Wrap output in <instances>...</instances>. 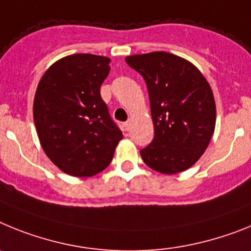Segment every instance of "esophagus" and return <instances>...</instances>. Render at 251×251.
<instances>
[{"mask_svg": "<svg viewBox=\"0 0 251 251\" xmlns=\"http://www.w3.org/2000/svg\"><path fill=\"white\" fill-rule=\"evenodd\" d=\"M130 126H131V121H130V120H127L126 123H124V128H125L126 131H128V130H130Z\"/></svg>", "mask_w": 251, "mask_h": 251, "instance_id": "obj_1", "label": "esophagus"}]
</instances>
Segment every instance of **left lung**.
Returning a JSON list of instances; mask_svg holds the SVG:
<instances>
[{
  "instance_id": "8db88e82",
  "label": "left lung",
  "mask_w": 251,
  "mask_h": 251,
  "mask_svg": "<svg viewBox=\"0 0 251 251\" xmlns=\"http://www.w3.org/2000/svg\"><path fill=\"white\" fill-rule=\"evenodd\" d=\"M126 63L143 75L149 93L154 138L140 150L144 163L163 174L186 171L201 158L215 130L210 84L195 65L165 51L127 56Z\"/></svg>"
}]
</instances>
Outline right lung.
I'll return each mask as SVG.
<instances>
[{"mask_svg": "<svg viewBox=\"0 0 251 251\" xmlns=\"http://www.w3.org/2000/svg\"><path fill=\"white\" fill-rule=\"evenodd\" d=\"M110 59L74 54L54 63L39 82L34 123L45 154L60 171L92 177L108 167L123 132L101 97Z\"/></svg>", "mask_w": 251, "mask_h": 251, "instance_id": "obj_1", "label": "right lung"}]
</instances>
